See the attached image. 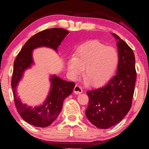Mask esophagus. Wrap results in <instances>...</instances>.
Masks as SVG:
<instances>
[{"label":"esophagus","mask_w":149,"mask_h":149,"mask_svg":"<svg viewBox=\"0 0 149 149\" xmlns=\"http://www.w3.org/2000/svg\"><path fill=\"white\" fill-rule=\"evenodd\" d=\"M74 92L75 94L79 95V94H81V93H83V89H82L81 87L79 86V85H76L75 86L74 89Z\"/></svg>","instance_id":"1"}]
</instances>
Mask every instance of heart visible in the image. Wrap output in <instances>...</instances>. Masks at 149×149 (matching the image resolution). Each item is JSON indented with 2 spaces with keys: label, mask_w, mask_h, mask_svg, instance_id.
<instances>
[{
  "label": "heart",
  "mask_w": 149,
  "mask_h": 149,
  "mask_svg": "<svg viewBox=\"0 0 149 149\" xmlns=\"http://www.w3.org/2000/svg\"><path fill=\"white\" fill-rule=\"evenodd\" d=\"M117 52L97 41L88 42L76 50L74 58L67 62L69 74L75 79L84 70V79L90 86H99L107 82L116 69Z\"/></svg>",
  "instance_id": "obj_1"
}]
</instances>
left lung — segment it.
Masks as SVG:
<instances>
[{"label":"left lung","mask_w":149,"mask_h":149,"mask_svg":"<svg viewBox=\"0 0 149 149\" xmlns=\"http://www.w3.org/2000/svg\"><path fill=\"white\" fill-rule=\"evenodd\" d=\"M117 73L104 86L87 92L89 106L85 114L100 129H108L119 123L132 107L136 81L135 58L132 49L117 35Z\"/></svg>","instance_id":"obj_1"}]
</instances>
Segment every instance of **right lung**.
Returning a JSON list of instances; mask_svg holds the SVG:
<instances>
[{
  "label": "right lung",
  "instance_id": "add662e5",
  "mask_svg": "<svg viewBox=\"0 0 149 149\" xmlns=\"http://www.w3.org/2000/svg\"><path fill=\"white\" fill-rule=\"evenodd\" d=\"M68 33V31L62 28H51L37 33L26 42L14 61L11 85L15 105L22 119L35 127H47L56 119L61 112L63 102L71 95L75 84L56 75H51L49 95L42 104L34 107L24 104L17 95V87L25 71L34 64L33 50L39 47H48L58 52V48Z\"/></svg>",
  "mask_w": 149,
  "mask_h": 149
}]
</instances>
